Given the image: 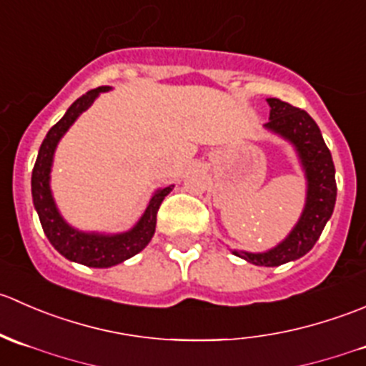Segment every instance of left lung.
<instances>
[{"label": "left lung", "instance_id": "left-lung-1", "mask_svg": "<svg viewBox=\"0 0 366 366\" xmlns=\"http://www.w3.org/2000/svg\"><path fill=\"white\" fill-rule=\"evenodd\" d=\"M267 102L271 106V118L265 127L292 142L301 157L308 179L306 205L296 228L274 249L267 253H234L254 265L274 267L290 260H297L319 241L327 219L333 214L335 202H337V180H335L333 157L324 143L315 120L305 109H299L280 99H267Z\"/></svg>", "mask_w": 366, "mask_h": 366}]
</instances>
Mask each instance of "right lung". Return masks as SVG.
<instances>
[{"label": "right lung", "instance_id": "add662e5", "mask_svg": "<svg viewBox=\"0 0 366 366\" xmlns=\"http://www.w3.org/2000/svg\"><path fill=\"white\" fill-rule=\"evenodd\" d=\"M108 86H99L95 90L86 92L81 95L76 102L67 109L60 122L53 125L44 138L40 145L39 156H36L35 166L31 173V194L33 204H35L36 212H39L40 224L44 228V234L47 235L54 249H58L65 258L72 262L88 265V267H112V265L120 264L127 258L134 257L136 253L142 252L152 239L156 232L157 210L164 200L166 194L172 191L173 186L159 189L150 200L145 214L138 221L132 230L118 235H97V234H83V232L74 230L64 221L56 205L53 202V194L49 189V172L51 162H53L54 149L61 136L67 132V129L74 124L81 113L90 108L92 102L95 101L99 94L108 92Z\"/></svg>", "mask_w": 366, "mask_h": 366}]
</instances>
